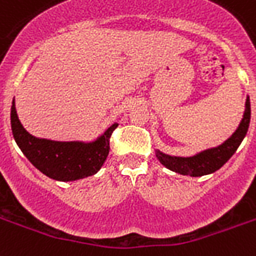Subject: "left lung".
<instances>
[{
    "label": "left lung",
    "mask_w": 256,
    "mask_h": 256,
    "mask_svg": "<svg viewBox=\"0 0 256 256\" xmlns=\"http://www.w3.org/2000/svg\"><path fill=\"white\" fill-rule=\"evenodd\" d=\"M250 119H251V104H250V98L247 96L243 119L240 120V124L234 130V133L228 140H225L221 145L200 150L190 157L170 156L157 149L156 157L166 168L180 175L204 176L213 174L224 166L238 150V148L247 134Z\"/></svg>",
    "instance_id": "1"
}]
</instances>
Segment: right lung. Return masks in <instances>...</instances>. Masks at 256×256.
<instances>
[{"label":"right lung","mask_w":256,"mask_h":256,"mask_svg":"<svg viewBox=\"0 0 256 256\" xmlns=\"http://www.w3.org/2000/svg\"><path fill=\"white\" fill-rule=\"evenodd\" d=\"M10 126L14 141L32 166L54 180L73 182L94 175L102 168L108 156L110 137L118 123L111 124L90 142L38 138L22 128L13 99Z\"/></svg>","instance_id":"add662e5"}]
</instances>
